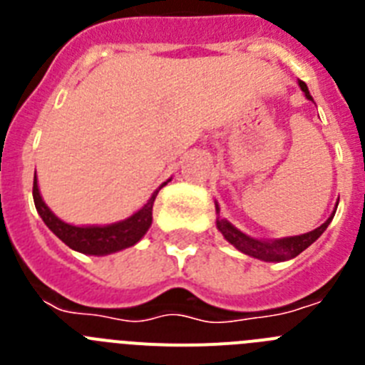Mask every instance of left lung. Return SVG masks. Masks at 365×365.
Wrapping results in <instances>:
<instances>
[{"label":"left lung","instance_id":"obj_1","mask_svg":"<svg viewBox=\"0 0 365 365\" xmlns=\"http://www.w3.org/2000/svg\"><path fill=\"white\" fill-rule=\"evenodd\" d=\"M299 87H302V91L305 93L309 100H312L311 93H309L307 86L305 82L299 80ZM215 212L219 214V206L215 205ZM334 217V212L333 215L327 219V221L318 227L316 230L307 232V234H302V235H294V237H285V240H276V241H259V240H254V237H248L245 235L243 232H240L237 228H234L227 219H221L217 215V228L222 235H225V240L228 243L234 245L237 250H241L243 254H248V256L257 257L261 261H285V259H292L296 257L298 254H302L303 250L307 247H311L318 237L325 232V228L329 227V222L333 221Z\"/></svg>","mask_w":365,"mask_h":365}]
</instances>
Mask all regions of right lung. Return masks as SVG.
Instances as JSON below:
<instances>
[{"mask_svg":"<svg viewBox=\"0 0 365 365\" xmlns=\"http://www.w3.org/2000/svg\"><path fill=\"white\" fill-rule=\"evenodd\" d=\"M168 185V180L163 186ZM160 186V188H163ZM159 188V190H160ZM159 190H155L150 201L131 217L125 221L115 222V225H108V227H73L67 225L62 219H58L53 212L47 208L43 201H41L40 190H38L36 177H34V185H32V197H34V205L43 219V222L54 234L63 241L69 248L82 254H91V256H104V254L117 252L122 248L133 247L140 237L148 232L151 225V210H153V202Z\"/></svg>","mask_w":365,"mask_h":365,"instance_id":"1","label":"right lung"}]
</instances>
